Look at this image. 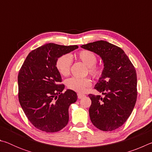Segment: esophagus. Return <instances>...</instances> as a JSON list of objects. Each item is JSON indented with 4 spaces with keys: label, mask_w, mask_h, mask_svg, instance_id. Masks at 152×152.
Masks as SVG:
<instances>
[{
    "label": "esophagus",
    "mask_w": 152,
    "mask_h": 152,
    "mask_svg": "<svg viewBox=\"0 0 152 152\" xmlns=\"http://www.w3.org/2000/svg\"><path fill=\"white\" fill-rule=\"evenodd\" d=\"M77 95H78V98L79 99H81L83 97L85 96V95L83 94H80V93H78V94H77Z\"/></svg>",
    "instance_id": "obj_1"
}]
</instances>
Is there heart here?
I'll use <instances>...</instances> for the list:
<instances>
[{
    "label": "heart",
    "instance_id": "b5f03b06",
    "mask_svg": "<svg viewBox=\"0 0 152 152\" xmlns=\"http://www.w3.org/2000/svg\"><path fill=\"white\" fill-rule=\"evenodd\" d=\"M78 58L86 66L89 68V72L92 76H98L101 73V68L95 66L97 61L96 55L88 50H82L78 54ZM72 62V57L69 54H65L60 56L56 62V67L62 76H68L70 73V67ZM91 82L88 78H79L72 77L67 80L66 85L68 88L74 91L83 92L87 87L91 86Z\"/></svg>",
    "mask_w": 152,
    "mask_h": 152
}]
</instances>
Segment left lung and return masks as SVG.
<instances>
[{"mask_svg":"<svg viewBox=\"0 0 152 152\" xmlns=\"http://www.w3.org/2000/svg\"><path fill=\"white\" fill-rule=\"evenodd\" d=\"M81 48L99 56L104 68L94 88L101 95L90 94L91 120L95 127L110 132L122 126L132 114L137 100V74L121 48L101 40Z\"/></svg>","mask_w":152,"mask_h":152,"instance_id":"obj_1","label":"left lung"}]
</instances>
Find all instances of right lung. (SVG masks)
<instances>
[{
	"label": "right lung",
	"instance_id": "right-lung-1",
	"mask_svg": "<svg viewBox=\"0 0 152 152\" xmlns=\"http://www.w3.org/2000/svg\"><path fill=\"white\" fill-rule=\"evenodd\" d=\"M78 48L47 43L33 50L18 75L19 101L28 119L38 129L57 132L69 121L68 109L77 101L72 90H64L56 62L60 56Z\"/></svg>",
	"mask_w": 152,
	"mask_h": 152
}]
</instances>
